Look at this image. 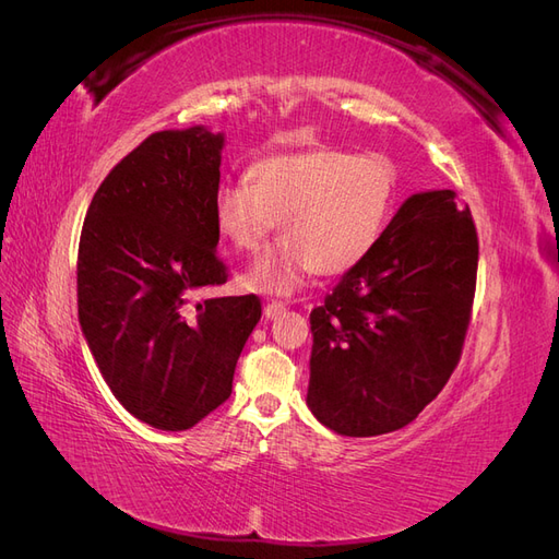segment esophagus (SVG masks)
<instances>
[{"label": "esophagus", "mask_w": 559, "mask_h": 559, "mask_svg": "<svg viewBox=\"0 0 559 559\" xmlns=\"http://www.w3.org/2000/svg\"><path fill=\"white\" fill-rule=\"evenodd\" d=\"M286 312V302H282V300H270L267 306H265V310H263V314L267 317V319H277V317H282Z\"/></svg>", "instance_id": "esophagus-1"}]
</instances>
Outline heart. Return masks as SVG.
I'll list each match as a JSON object with an SVG mask.
<instances>
[{"instance_id": "heart-1", "label": "heart", "mask_w": 559, "mask_h": 559, "mask_svg": "<svg viewBox=\"0 0 559 559\" xmlns=\"http://www.w3.org/2000/svg\"><path fill=\"white\" fill-rule=\"evenodd\" d=\"M399 170L382 154L314 148L253 163L247 183L214 195V226L235 251H257L280 222V238L247 270V284L292 294L312 273L343 275L380 242L394 214Z\"/></svg>"}]
</instances>
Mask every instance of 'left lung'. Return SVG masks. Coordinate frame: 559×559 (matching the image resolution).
<instances>
[{"label": "left lung", "instance_id": "1", "mask_svg": "<svg viewBox=\"0 0 559 559\" xmlns=\"http://www.w3.org/2000/svg\"><path fill=\"white\" fill-rule=\"evenodd\" d=\"M478 235L454 191L399 207L368 257L310 312L308 408L343 436L396 431L460 361L476 292Z\"/></svg>", "mask_w": 559, "mask_h": 559}]
</instances>
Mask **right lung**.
Returning <instances> with one entry per match:
<instances>
[{
    "mask_svg": "<svg viewBox=\"0 0 559 559\" xmlns=\"http://www.w3.org/2000/svg\"><path fill=\"white\" fill-rule=\"evenodd\" d=\"M224 132L163 130L118 163L83 222L79 324L123 408L183 431L222 405L261 319L257 296L191 302L228 280L216 257L214 195Z\"/></svg>",
    "mask_w": 559,
    "mask_h": 559,
    "instance_id": "obj_1",
    "label": "right lung"
}]
</instances>
